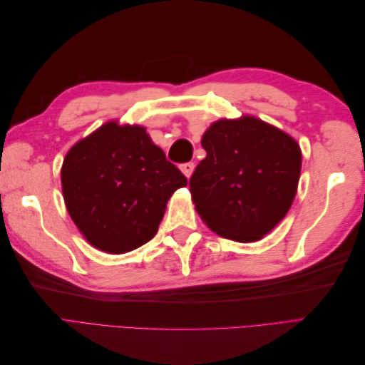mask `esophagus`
Listing matches in <instances>:
<instances>
[{"mask_svg":"<svg viewBox=\"0 0 365 365\" xmlns=\"http://www.w3.org/2000/svg\"><path fill=\"white\" fill-rule=\"evenodd\" d=\"M181 172L187 176V178H190V175L193 173V169H195V164L193 163H184L180 165Z\"/></svg>","mask_w":365,"mask_h":365,"instance_id":"obj_1","label":"esophagus"}]
</instances>
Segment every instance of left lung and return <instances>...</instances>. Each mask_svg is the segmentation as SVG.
I'll list each match as a JSON object with an SVG mask.
<instances>
[{
    "instance_id": "left-lung-1",
    "label": "left lung",
    "mask_w": 365,
    "mask_h": 365,
    "mask_svg": "<svg viewBox=\"0 0 365 365\" xmlns=\"http://www.w3.org/2000/svg\"><path fill=\"white\" fill-rule=\"evenodd\" d=\"M190 192L205 225L222 237L256 242L289 212L302 170L297 141L264 121L244 115L210 126Z\"/></svg>"
}]
</instances>
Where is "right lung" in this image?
Masks as SVG:
<instances>
[{"label": "right lung", "mask_w": 365, "mask_h": 365, "mask_svg": "<svg viewBox=\"0 0 365 365\" xmlns=\"http://www.w3.org/2000/svg\"><path fill=\"white\" fill-rule=\"evenodd\" d=\"M73 222L101 251L123 254L157 235L173 192L187 178L143 126L108 121L68 150L61 170Z\"/></svg>", "instance_id": "add662e5"}]
</instances>
